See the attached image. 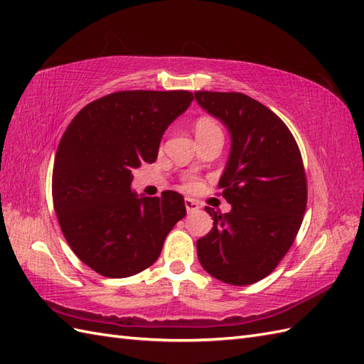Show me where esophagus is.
<instances>
[{"mask_svg":"<svg viewBox=\"0 0 364 364\" xmlns=\"http://www.w3.org/2000/svg\"><path fill=\"white\" fill-rule=\"evenodd\" d=\"M184 206H186V210H188V213L197 212V210L201 208L200 203L192 200V198H186V200H184Z\"/></svg>","mask_w":364,"mask_h":364,"instance_id":"34e87169","label":"esophagus"}]
</instances>
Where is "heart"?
<instances>
[{
  "instance_id": "heart-1",
  "label": "heart",
  "mask_w": 364,
  "mask_h": 364,
  "mask_svg": "<svg viewBox=\"0 0 364 364\" xmlns=\"http://www.w3.org/2000/svg\"><path fill=\"white\" fill-rule=\"evenodd\" d=\"M195 136L203 138V136H210V135H223L221 129L215 119L209 117H201L195 121Z\"/></svg>"
}]
</instances>
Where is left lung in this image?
<instances>
[{
	"mask_svg": "<svg viewBox=\"0 0 364 364\" xmlns=\"http://www.w3.org/2000/svg\"><path fill=\"white\" fill-rule=\"evenodd\" d=\"M198 105L230 134L218 188L232 209L206 206L213 228L197 241L204 271L223 283L247 286L271 274L300 230L307 201L300 149L271 109L238 92H195Z\"/></svg>",
	"mask_w": 364,
	"mask_h": 364,
	"instance_id": "left-lung-1",
	"label": "left lung"
}]
</instances>
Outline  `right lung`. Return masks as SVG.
<instances>
[{"label": "right lung", "instance_id": "add662e5", "mask_svg": "<svg viewBox=\"0 0 364 364\" xmlns=\"http://www.w3.org/2000/svg\"><path fill=\"white\" fill-rule=\"evenodd\" d=\"M188 90H123L89 102L58 144L52 175L53 208L70 249L107 278L144 271L160 257L186 215L184 198L130 189L134 169L154 163L163 134L188 110Z\"/></svg>", "mask_w": 364, "mask_h": 364}]
</instances>
